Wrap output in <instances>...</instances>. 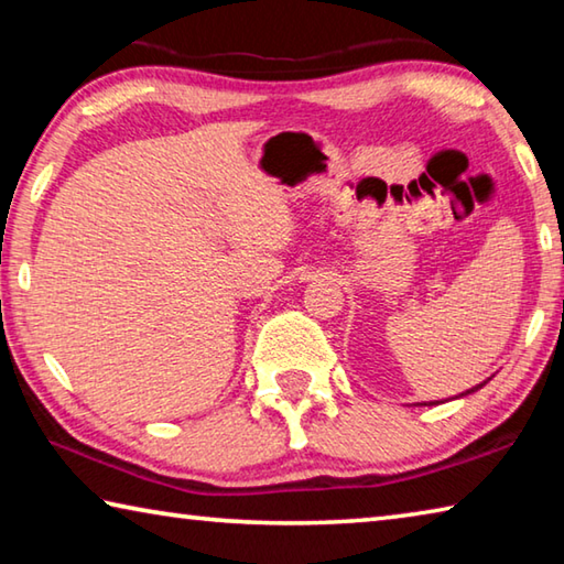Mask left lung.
Masks as SVG:
<instances>
[{
	"label": "left lung",
	"instance_id": "left-lung-1",
	"mask_svg": "<svg viewBox=\"0 0 564 564\" xmlns=\"http://www.w3.org/2000/svg\"><path fill=\"white\" fill-rule=\"evenodd\" d=\"M485 383H488V380H485ZM485 383H480V386H475V388H470V390H465V393H460V395H467V393H475V390H477V388H482Z\"/></svg>",
	"mask_w": 564,
	"mask_h": 564
}]
</instances>
